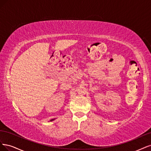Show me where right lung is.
Masks as SVG:
<instances>
[{"label":"right lung","mask_w":151,"mask_h":151,"mask_svg":"<svg viewBox=\"0 0 151 151\" xmlns=\"http://www.w3.org/2000/svg\"><path fill=\"white\" fill-rule=\"evenodd\" d=\"M55 120V119H52V120H51L50 121H52V120Z\"/></svg>","instance_id":"obj_1"}]
</instances>
